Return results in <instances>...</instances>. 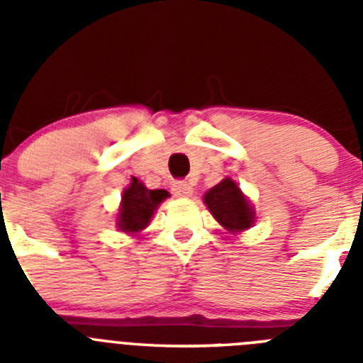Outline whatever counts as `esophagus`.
I'll return each instance as SVG.
<instances>
[{
    "label": "esophagus",
    "instance_id": "34e87169",
    "mask_svg": "<svg viewBox=\"0 0 363 363\" xmlns=\"http://www.w3.org/2000/svg\"><path fill=\"white\" fill-rule=\"evenodd\" d=\"M172 192H174V196L178 198H189L192 196V187L187 182H176V184L172 185Z\"/></svg>",
    "mask_w": 363,
    "mask_h": 363
}]
</instances>
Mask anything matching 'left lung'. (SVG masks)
<instances>
[{"label":"left lung","instance_id":"1","mask_svg":"<svg viewBox=\"0 0 363 363\" xmlns=\"http://www.w3.org/2000/svg\"><path fill=\"white\" fill-rule=\"evenodd\" d=\"M203 203L214 216V220L230 234H240L251 229L256 221V213L251 200L243 194L240 185L229 176H225L220 184L205 192Z\"/></svg>","mask_w":363,"mask_h":363}]
</instances>
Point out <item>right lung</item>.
<instances>
[{"label": "right lung", "mask_w": 363, "mask_h": 363, "mask_svg": "<svg viewBox=\"0 0 363 363\" xmlns=\"http://www.w3.org/2000/svg\"><path fill=\"white\" fill-rule=\"evenodd\" d=\"M171 196L165 189H147L142 179L130 178V184L123 189L120 209L116 214L118 230L130 236H138L152 220L160 203Z\"/></svg>", "instance_id": "1"}]
</instances>
